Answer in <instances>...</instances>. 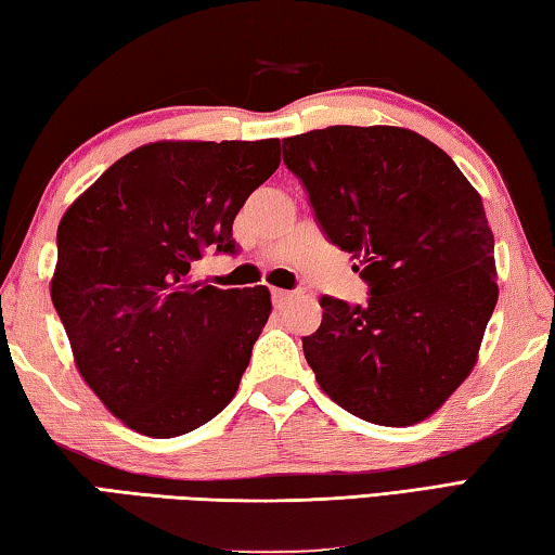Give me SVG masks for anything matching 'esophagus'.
Wrapping results in <instances>:
<instances>
[{
  "label": "esophagus",
  "instance_id": "obj_1",
  "mask_svg": "<svg viewBox=\"0 0 555 555\" xmlns=\"http://www.w3.org/2000/svg\"><path fill=\"white\" fill-rule=\"evenodd\" d=\"M271 298H274L276 308H284L291 298H294V294L291 291H284V288H271Z\"/></svg>",
  "mask_w": 555,
  "mask_h": 555
}]
</instances>
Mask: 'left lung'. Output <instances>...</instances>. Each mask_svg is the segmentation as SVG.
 Here are the masks:
<instances>
[{"label":"left lung","instance_id":"8db88e82","mask_svg":"<svg viewBox=\"0 0 555 555\" xmlns=\"http://www.w3.org/2000/svg\"><path fill=\"white\" fill-rule=\"evenodd\" d=\"M325 235L357 259L371 298H322L304 351L351 415L410 427L476 366L498 304L482 198L431 140L398 126H330L284 140Z\"/></svg>","mask_w":555,"mask_h":555}]
</instances>
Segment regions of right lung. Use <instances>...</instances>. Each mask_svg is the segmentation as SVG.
<instances>
[{
    "instance_id": "1",
    "label": "right lung",
    "mask_w": 555,
    "mask_h": 555,
    "mask_svg": "<svg viewBox=\"0 0 555 555\" xmlns=\"http://www.w3.org/2000/svg\"><path fill=\"white\" fill-rule=\"evenodd\" d=\"M269 140H157L111 165L57 225L50 298L75 366L111 415L145 437L206 425L235 398L271 312L267 286L191 276L206 247L276 172Z\"/></svg>"
}]
</instances>
